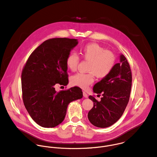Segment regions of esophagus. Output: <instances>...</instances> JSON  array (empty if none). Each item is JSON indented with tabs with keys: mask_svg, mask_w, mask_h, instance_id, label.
I'll return each instance as SVG.
<instances>
[{
	"mask_svg": "<svg viewBox=\"0 0 157 157\" xmlns=\"http://www.w3.org/2000/svg\"><path fill=\"white\" fill-rule=\"evenodd\" d=\"M82 94H83V96H84L85 98H87L88 97V95L86 94V93L85 91H83Z\"/></svg>",
	"mask_w": 157,
	"mask_h": 157,
	"instance_id": "esophagus-1",
	"label": "esophagus"
}]
</instances>
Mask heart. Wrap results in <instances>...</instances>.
I'll return each mask as SVG.
<instances>
[{"label":"heart","instance_id":"obj_1","mask_svg":"<svg viewBox=\"0 0 157 157\" xmlns=\"http://www.w3.org/2000/svg\"><path fill=\"white\" fill-rule=\"evenodd\" d=\"M79 52L83 58L90 62L88 69L90 73H78L73 76L71 78L73 85L86 89L94 82V76L102 79L108 76L113 70L116 62L114 55L110 51L105 50L99 44L88 43L81 47ZM79 62V57L75 52L70 53L66 60L67 67L72 71L76 70Z\"/></svg>","mask_w":157,"mask_h":157}]
</instances>
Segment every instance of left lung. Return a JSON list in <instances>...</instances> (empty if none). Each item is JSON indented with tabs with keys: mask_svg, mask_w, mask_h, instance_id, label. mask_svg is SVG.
Returning <instances> with one entry per match:
<instances>
[{
	"mask_svg": "<svg viewBox=\"0 0 157 157\" xmlns=\"http://www.w3.org/2000/svg\"><path fill=\"white\" fill-rule=\"evenodd\" d=\"M120 61L114 64L108 76L102 78L93 87V92L102 94L100 101L93 96L89 99L94 102L87 117L93 125L105 128L115 124L122 116L128 102L132 73L126 58L120 54Z\"/></svg>",
	"mask_w": 157,
	"mask_h": 157,
	"instance_id": "1",
	"label": "left lung"
}]
</instances>
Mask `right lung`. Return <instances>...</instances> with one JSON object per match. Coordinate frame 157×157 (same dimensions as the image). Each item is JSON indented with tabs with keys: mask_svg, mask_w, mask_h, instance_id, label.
Returning <instances> with one entry per match:
<instances>
[{
	"mask_svg": "<svg viewBox=\"0 0 157 157\" xmlns=\"http://www.w3.org/2000/svg\"><path fill=\"white\" fill-rule=\"evenodd\" d=\"M78 44L77 39L57 38L44 41L29 56L21 73L23 101L32 119L52 128L64 119L68 104L82 98L81 89L57 92L56 84H68L66 60Z\"/></svg>",
	"mask_w": 157,
	"mask_h": 157,
	"instance_id": "right-lung-1",
	"label": "right lung"
}]
</instances>
